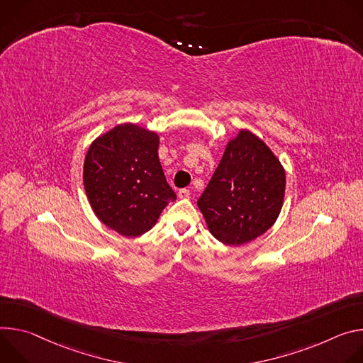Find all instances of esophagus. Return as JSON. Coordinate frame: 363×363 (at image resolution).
<instances>
[{"label":"esophagus","instance_id":"obj_1","mask_svg":"<svg viewBox=\"0 0 363 363\" xmlns=\"http://www.w3.org/2000/svg\"><path fill=\"white\" fill-rule=\"evenodd\" d=\"M177 194H179L180 199H189L190 197V191L187 189H180Z\"/></svg>","mask_w":363,"mask_h":363}]
</instances>
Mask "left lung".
I'll use <instances>...</instances> for the list:
<instances>
[{"label": "left lung", "instance_id": "1", "mask_svg": "<svg viewBox=\"0 0 363 363\" xmlns=\"http://www.w3.org/2000/svg\"><path fill=\"white\" fill-rule=\"evenodd\" d=\"M284 189L286 173L272 151L252 133L240 131L228 143L197 206L218 240L242 245L274 225Z\"/></svg>", "mask_w": 363, "mask_h": 363}]
</instances>
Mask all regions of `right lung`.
<instances>
[{"instance_id":"1","label":"right lung","mask_w":363,"mask_h":363,"mask_svg":"<svg viewBox=\"0 0 363 363\" xmlns=\"http://www.w3.org/2000/svg\"><path fill=\"white\" fill-rule=\"evenodd\" d=\"M84 184L98 219L128 238L150 230L176 200L158 160V135L133 124L118 125L92 143Z\"/></svg>"}]
</instances>
